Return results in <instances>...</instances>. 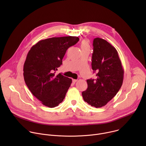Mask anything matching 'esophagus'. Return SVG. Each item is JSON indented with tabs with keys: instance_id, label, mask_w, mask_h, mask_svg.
Listing matches in <instances>:
<instances>
[{
	"instance_id": "1",
	"label": "esophagus",
	"mask_w": 146,
	"mask_h": 146,
	"mask_svg": "<svg viewBox=\"0 0 146 146\" xmlns=\"http://www.w3.org/2000/svg\"><path fill=\"white\" fill-rule=\"evenodd\" d=\"M72 81H73V83H75L77 81V80H76V79H73V80H72Z\"/></svg>"
}]
</instances>
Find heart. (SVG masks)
<instances>
[{"mask_svg":"<svg viewBox=\"0 0 146 146\" xmlns=\"http://www.w3.org/2000/svg\"><path fill=\"white\" fill-rule=\"evenodd\" d=\"M80 47L82 50V51L84 50H87L90 48V42L87 39H84L81 41V44H80Z\"/></svg>","mask_w":146,"mask_h":146,"instance_id":"obj_1","label":"heart"}]
</instances>
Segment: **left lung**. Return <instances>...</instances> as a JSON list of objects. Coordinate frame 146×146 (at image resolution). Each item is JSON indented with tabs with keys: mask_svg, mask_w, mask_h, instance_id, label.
<instances>
[{
	"mask_svg": "<svg viewBox=\"0 0 146 146\" xmlns=\"http://www.w3.org/2000/svg\"><path fill=\"white\" fill-rule=\"evenodd\" d=\"M92 69L97 73L95 79L87 80L88 88L82 98L96 108L105 106L117 94L123 79V69L117 50L105 40L93 41Z\"/></svg>",
	"mask_w": 146,
	"mask_h": 146,
	"instance_id": "1",
	"label": "left lung"
}]
</instances>
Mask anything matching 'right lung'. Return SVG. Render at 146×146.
I'll return each instance as SVG.
<instances>
[{"instance_id":"add662e5","label":"right lung","mask_w":146,"mask_h":146,"mask_svg":"<svg viewBox=\"0 0 146 146\" xmlns=\"http://www.w3.org/2000/svg\"><path fill=\"white\" fill-rule=\"evenodd\" d=\"M79 40L76 36L41 40L29 51L24 65L25 82L32 94L50 108L65 99L72 80L55 72L62 64L66 50Z\"/></svg>"}]
</instances>
